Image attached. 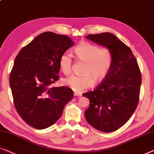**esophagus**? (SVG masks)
Here are the masks:
<instances>
[{
  "label": "esophagus",
  "mask_w": 154,
  "mask_h": 154,
  "mask_svg": "<svg viewBox=\"0 0 154 154\" xmlns=\"http://www.w3.org/2000/svg\"><path fill=\"white\" fill-rule=\"evenodd\" d=\"M74 96H81V94H79V93H76V92H75V93H74Z\"/></svg>",
  "instance_id": "obj_1"
}]
</instances>
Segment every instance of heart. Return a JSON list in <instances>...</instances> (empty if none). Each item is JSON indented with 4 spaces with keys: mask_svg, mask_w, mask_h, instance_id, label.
<instances>
[{
    "mask_svg": "<svg viewBox=\"0 0 154 154\" xmlns=\"http://www.w3.org/2000/svg\"><path fill=\"white\" fill-rule=\"evenodd\" d=\"M74 52L78 60L85 62L82 69L84 75L70 76L64 79L63 83L75 92H82L91 87L94 80H102L106 77L112 65V54L108 48H100L87 42L79 43ZM59 66L65 75L71 72L72 59L69 53L65 52L61 54Z\"/></svg>",
    "mask_w": 154,
    "mask_h": 154,
    "instance_id": "obj_1",
    "label": "heart"
}]
</instances>
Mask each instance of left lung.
<instances>
[{
    "label": "left lung",
    "mask_w": 154,
    "mask_h": 154,
    "mask_svg": "<svg viewBox=\"0 0 154 154\" xmlns=\"http://www.w3.org/2000/svg\"><path fill=\"white\" fill-rule=\"evenodd\" d=\"M87 38L108 48L112 63L101 83L94 91L82 94L90 101L85 118L94 128L111 132L123 126L136 110L141 84L140 69L131 49L112 34H89Z\"/></svg>",
    "instance_id": "1"
}]
</instances>
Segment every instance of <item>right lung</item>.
<instances>
[{
    "instance_id": "add662e5",
    "label": "right lung",
    "mask_w": 154,
    "mask_h": 154,
    "mask_svg": "<svg viewBox=\"0 0 154 154\" xmlns=\"http://www.w3.org/2000/svg\"><path fill=\"white\" fill-rule=\"evenodd\" d=\"M73 45L67 36L44 32L15 58L10 75L13 103L22 120L32 128L43 130L54 124L73 97L69 87H49L60 78V56Z\"/></svg>"
}]
</instances>
